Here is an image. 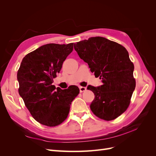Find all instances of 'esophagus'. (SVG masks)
<instances>
[{
	"instance_id": "obj_1",
	"label": "esophagus",
	"mask_w": 156,
	"mask_h": 156,
	"mask_svg": "<svg viewBox=\"0 0 156 156\" xmlns=\"http://www.w3.org/2000/svg\"><path fill=\"white\" fill-rule=\"evenodd\" d=\"M87 90V88L86 87H79V90L81 92H83L84 91H85Z\"/></svg>"
}]
</instances>
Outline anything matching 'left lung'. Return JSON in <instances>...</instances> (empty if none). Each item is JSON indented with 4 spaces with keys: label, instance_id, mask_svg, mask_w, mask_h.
I'll use <instances>...</instances> for the list:
<instances>
[{
    "label": "left lung",
    "instance_id": "1",
    "mask_svg": "<svg viewBox=\"0 0 156 156\" xmlns=\"http://www.w3.org/2000/svg\"><path fill=\"white\" fill-rule=\"evenodd\" d=\"M74 49L91 72L102 79V85L87 87L95 96L91 111L104 120L116 119L129 107L136 85L128 52L120 44L100 36L77 42Z\"/></svg>",
    "mask_w": 156,
    "mask_h": 156
}]
</instances>
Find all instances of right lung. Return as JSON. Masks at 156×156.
Returning a JSON list of instances; mask_svg holds the SVG:
<instances>
[{
	"label": "right lung",
	"instance_id": "obj_1",
	"mask_svg": "<svg viewBox=\"0 0 156 156\" xmlns=\"http://www.w3.org/2000/svg\"><path fill=\"white\" fill-rule=\"evenodd\" d=\"M73 47V43L42 45L27 54L18 69L19 94L32 117L43 125L54 127L62 123L79 93L76 86L62 90L52 85Z\"/></svg>",
	"mask_w": 156,
	"mask_h": 156
}]
</instances>
